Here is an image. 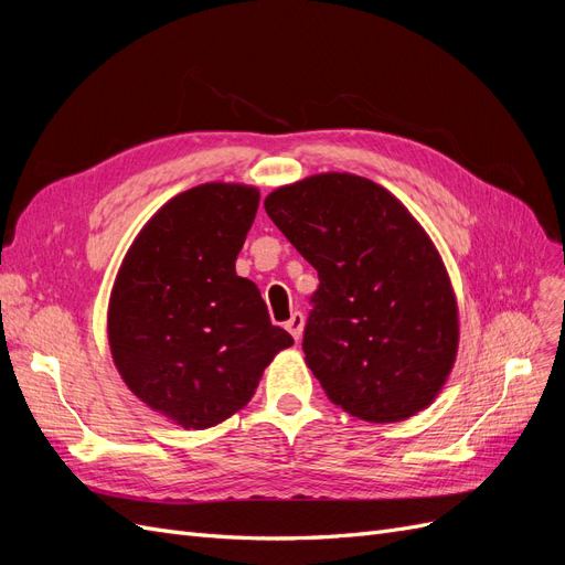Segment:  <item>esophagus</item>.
Here are the masks:
<instances>
[{
	"label": "esophagus",
	"mask_w": 565,
	"mask_h": 565,
	"mask_svg": "<svg viewBox=\"0 0 565 565\" xmlns=\"http://www.w3.org/2000/svg\"><path fill=\"white\" fill-rule=\"evenodd\" d=\"M285 330L295 337V341H299L301 332H303V313L295 311L292 316H289V320L285 322Z\"/></svg>",
	"instance_id": "1"
}]
</instances>
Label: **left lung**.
I'll return each instance as SVG.
<instances>
[{
	"label": "left lung",
	"mask_w": 565,
	"mask_h": 565,
	"mask_svg": "<svg viewBox=\"0 0 565 565\" xmlns=\"http://www.w3.org/2000/svg\"><path fill=\"white\" fill-rule=\"evenodd\" d=\"M318 270L303 328L306 365L328 398L365 422L413 417L446 384L457 353V303L429 235L382 185L318 174L266 202Z\"/></svg>",
	"instance_id": "1"
}]
</instances>
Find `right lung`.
Segmentation results:
<instances>
[{"mask_svg": "<svg viewBox=\"0 0 565 565\" xmlns=\"http://www.w3.org/2000/svg\"><path fill=\"white\" fill-rule=\"evenodd\" d=\"M256 207L249 185L191 188L148 221L117 273L113 361L136 396L183 429L231 417L273 355L295 344L235 273Z\"/></svg>", "mask_w": 565, "mask_h": 565, "instance_id": "obj_1", "label": "right lung"}]
</instances>
